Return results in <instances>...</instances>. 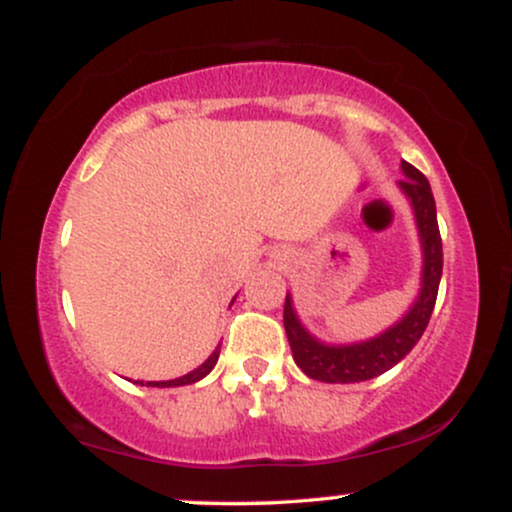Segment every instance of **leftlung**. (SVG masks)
Wrapping results in <instances>:
<instances>
[{"mask_svg":"<svg viewBox=\"0 0 512 512\" xmlns=\"http://www.w3.org/2000/svg\"><path fill=\"white\" fill-rule=\"evenodd\" d=\"M404 180H399L404 195L409 197L411 209L419 228L421 250H424V269H421V291L409 313L378 337L358 344H322L298 320L291 296L286 293L284 327L289 337L293 361L308 378L320 383H363L378 378L385 370L397 366L414 349L431 320L433 305L438 298L440 274H443V243H440L436 199L426 175L411 163L402 161Z\"/></svg>","mask_w":512,"mask_h":512,"instance_id":"8db88e82","label":"left lung"}]
</instances>
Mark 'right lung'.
Listing matches in <instances>:
<instances>
[{"mask_svg": "<svg viewBox=\"0 0 512 512\" xmlns=\"http://www.w3.org/2000/svg\"><path fill=\"white\" fill-rule=\"evenodd\" d=\"M216 361H219V346H216L214 354H211V356L207 358V361L202 363V366L192 370V373L182 375V378H175V380H158V383H146V385H151V387H178V385H192V383H197V380H202L204 375H209V373H211V368L216 366ZM139 385H144V383H139Z\"/></svg>", "mask_w": 512, "mask_h": 512, "instance_id": "right-lung-1", "label": "right lung"}]
</instances>
